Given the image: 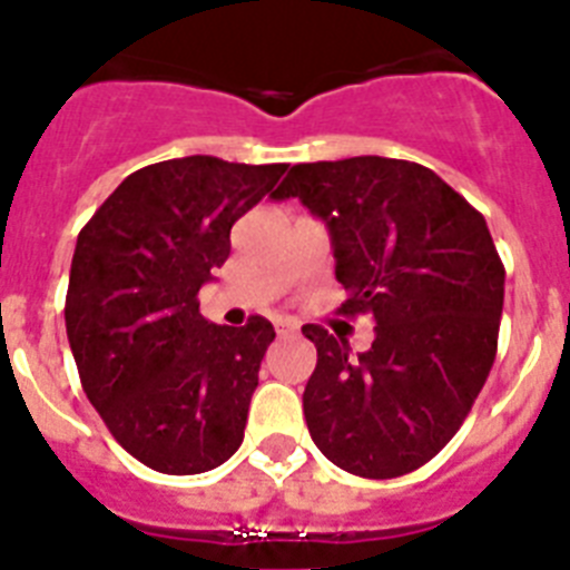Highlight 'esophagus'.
Masks as SVG:
<instances>
[{"mask_svg":"<svg viewBox=\"0 0 570 570\" xmlns=\"http://www.w3.org/2000/svg\"><path fill=\"white\" fill-rule=\"evenodd\" d=\"M275 330L277 336H295V333H298V322H293V318H281V322H275Z\"/></svg>","mask_w":570,"mask_h":570,"instance_id":"esophagus-1","label":"esophagus"}]
</instances>
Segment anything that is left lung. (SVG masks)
<instances>
[{"mask_svg":"<svg viewBox=\"0 0 570 570\" xmlns=\"http://www.w3.org/2000/svg\"><path fill=\"white\" fill-rule=\"evenodd\" d=\"M275 199L298 196L330 232L344 315L374 318V344L318 324L304 389L315 446L344 472L396 478L455 438L490 376L504 266L487 219L417 161L353 156L289 167Z\"/></svg>","mask_w":570,"mask_h":570,"instance_id":"left-lung-1","label":"left lung"}]
</instances>
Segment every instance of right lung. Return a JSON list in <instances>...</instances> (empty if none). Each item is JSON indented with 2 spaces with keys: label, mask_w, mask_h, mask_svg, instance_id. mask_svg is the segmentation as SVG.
I'll list each match as a JSON object with an SVG mask.
<instances>
[{
  "label": "right lung",
  "mask_w": 570,
  "mask_h": 570,
  "mask_svg": "<svg viewBox=\"0 0 570 570\" xmlns=\"http://www.w3.org/2000/svg\"><path fill=\"white\" fill-rule=\"evenodd\" d=\"M286 165L185 156L130 174L78 234L66 333L89 403L136 461L208 472L240 449L275 330L205 322L199 289L232 252V226Z\"/></svg>",
  "instance_id": "1"
}]
</instances>
